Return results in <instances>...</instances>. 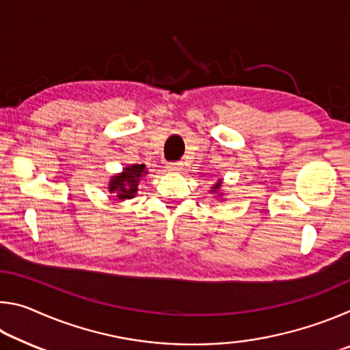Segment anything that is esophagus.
I'll return each instance as SVG.
<instances>
[{
	"label": "esophagus",
	"mask_w": 350,
	"mask_h": 350,
	"mask_svg": "<svg viewBox=\"0 0 350 350\" xmlns=\"http://www.w3.org/2000/svg\"><path fill=\"white\" fill-rule=\"evenodd\" d=\"M168 171H182L183 170V163L182 162H173L167 165Z\"/></svg>",
	"instance_id": "obj_1"
}]
</instances>
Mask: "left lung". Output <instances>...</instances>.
<instances>
[{
  "mask_svg": "<svg viewBox=\"0 0 350 350\" xmlns=\"http://www.w3.org/2000/svg\"><path fill=\"white\" fill-rule=\"evenodd\" d=\"M222 179H217V182L215 183V185H213L211 188H210V193L211 194H217L219 198H222L224 196V193H222Z\"/></svg>",
  "mask_w": 350,
  "mask_h": 350,
  "instance_id": "obj_1",
  "label": "left lung"
}]
</instances>
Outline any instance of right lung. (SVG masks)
Segmentation results:
<instances>
[{
    "instance_id": "right-lung-1",
    "label": "right lung",
    "mask_w": 350,
    "mask_h": 350,
    "mask_svg": "<svg viewBox=\"0 0 350 350\" xmlns=\"http://www.w3.org/2000/svg\"><path fill=\"white\" fill-rule=\"evenodd\" d=\"M146 174L148 170L144 163L128 165V167L122 170V173L111 176L108 182V191L111 194H116V198L120 202L126 199H133L137 196L139 183L142 182V179H145Z\"/></svg>"
}]
</instances>
